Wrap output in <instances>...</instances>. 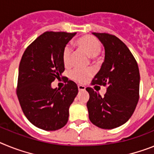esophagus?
Here are the masks:
<instances>
[{
    "mask_svg": "<svg viewBox=\"0 0 154 154\" xmlns=\"http://www.w3.org/2000/svg\"><path fill=\"white\" fill-rule=\"evenodd\" d=\"M78 90L80 91H85V87L83 86V85H78Z\"/></svg>",
    "mask_w": 154,
    "mask_h": 154,
    "instance_id": "esophagus-1",
    "label": "esophagus"
}]
</instances>
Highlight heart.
I'll use <instances>...</instances> for the list:
<instances>
[{
	"instance_id": "1",
	"label": "heart",
	"mask_w": 154,
	"mask_h": 154,
	"mask_svg": "<svg viewBox=\"0 0 154 154\" xmlns=\"http://www.w3.org/2000/svg\"><path fill=\"white\" fill-rule=\"evenodd\" d=\"M75 45L77 48L83 50L91 58L96 57L99 55L101 51V44L96 38L91 35H84L79 38L75 42ZM63 63L66 67L70 66L71 64L72 52L69 46H66L63 51ZM92 73L91 71L85 69L75 68L70 72V77L73 81L78 83H85L91 77Z\"/></svg>"
}]
</instances>
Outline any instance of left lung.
Returning a JSON list of instances; mask_svg holds the SVG:
<instances>
[{"label":"left lung","mask_w":154,"mask_h":154,"mask_svg":"<svg viewBox=\"0 0 154 154\" xmlns=\"http://www.w3.org/2000/svg\"><path fill=\"white\" fill-rule=\"evenodd\" d=\"M93 34L105 47V61L92 80V85L107 86L104 97L87 88L89 119L101 129L123 125L133 114L140 97L138 64L122 41L108 33Z\"/></svg>","instance_id":"obj_1"}]
</instances>
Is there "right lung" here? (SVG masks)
I'll return each instance as SVG.
<instances>
[{
    "label": "right lung",
    "instance_id": "1",
    "mask_svg": "<svg viewBox=\"0 0 154 154\" xmlns=\"http://www.w3.org/2000/svg\"><path fill=\"white\" fill-rule=\"evenodd\" d=\"M76 34L45 32L28 46L21 57L17 96L29 121L43 130H57L67 123L69 108L78 93L72 81H66L62 89L51 87L65 69L63 51Z\"/></svg>",
    "mask_w": 154,
    "mask_h": 154
}]
</instances>
